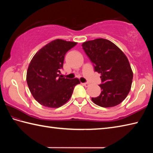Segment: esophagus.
<instances>
[{"mask_svg": "<svg viewBox=\"0 0 153 153\" xmlns=\"http://www.w3.org/2000/svg\"><path fill=\"white\" fill-rule=\"evenodd\" d=\"M82 84H83V85H84L85 87H88L89 85V83H83Z\"/></svg>", "mask_w": 153, "mask_h": 153, "instance_id": "1", "label": "esophagus"}]
</instances>
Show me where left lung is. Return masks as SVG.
I'll return each mask as SVG.
<instances>
[{
    "mask_svg": "<svg viewBox=\"0 0 153 153\" xmlns=\"http://www.w3.org/2000/svg\"><path fill=\"white\" fill-rule=\"evenodd\" d=\"M82 48L95 71L101 74V93L91 98L92 101L104 108L119 105L128 96L133 79V71L126 54L112 42L101 38L84 42Z\"/></svg>",
    "mask_w": 153,
    "mask_h": 153,
    "instance_id": "1",
    "label": "left lung"
}]
</instances>
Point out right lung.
Here are the masks:
<instances>
[{
    "instance_id": "1",
    "label": "right lung",
    "mask_w": 153,
    "mask_h": 153,
    "mask_svg": "<svg viewBox=\"0 0 153 153\" xmlns=\"http://www.w3.org/2000/svg\"><path fill=\"white\" fill-rule=\"evenodd\" d=\"M77 43L62 39L52 41L37 52L27 71L26 81L34 99L44 106L56 108L70 100L79 79L59 75L64 56Z\"/></svg>"
}]
</instances>
